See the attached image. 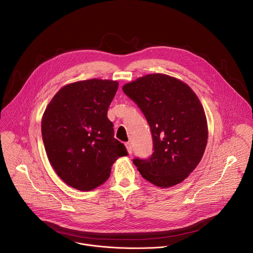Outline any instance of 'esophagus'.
Listing matches in <instances>:
<instances>
[{
	"mask_svg": "<svg viewBox=\"0 0 253 253\" xmlns=\"http://www.w3.org/2000/svg\"><path fill=\"white\" fill-rule=\"evenodd\" d=\"M126 147H127V150H128V153L129 154H132V151H133V149H132V145H131V143L130 142H127L126 144Z\"/></svg>",
	"mask_w": 253,
	"mask_h": 253,
	"instance_id": "obj_1",
	"label": "esophagus"
}]
</instances>
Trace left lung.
<instances>
[{
  "instance_id": "left-lung-1",
  "label": "left lung",
  "mask_w": 253,
  "mask_h": 253,
  "mask_svg": "<svg viewBox=\"0 0 253 253\" xmlns=\"http://www.w3.org/2000/svg\"><path fill=\"white\" fill-rule=\"evenodd\" d=\"M150 125L154 152L133 163L144 179L161 188L175 186L201 161L208 139L204 108L183 81L156 73L137 78L122 87Z\"/></svg>"
}]
</instances>
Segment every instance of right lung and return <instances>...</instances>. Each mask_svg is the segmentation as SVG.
Masks as SVG:
<instances>
[{"label": "right lung", "instance_id": "1", "mask_svg": "<svg viewBox=\"0 0 253 253\" xmlns=\"http://www.w3.org/2000/svg\"><path fill=\"white\" fill-rule=\"evenodd\" d=\"M118 81L90 79L63 86L47 105L41 130L48 159L69 186L91 191L109 178L128 152L114 138L107 112Z\"/></svg>", "mask_w": 253, "mask_h": 253}]
</instances>
